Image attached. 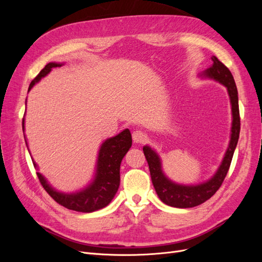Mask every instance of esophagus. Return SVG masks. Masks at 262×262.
<instances>
[{"instance_id": "esophagus-1", "label": "esophagus", "mask_w": 262, "mask_h": 262, "mask_svg": "<svg viewBox=\"0 0 262 262\" xmlns=\"http://www.w3.org/2000/svg\"><path fill=\"white\" fill-rule=\"evenodd\" d=\"M132 139H133L134 143H143V142L147 139V137L144 132H142L140 130H136L132 133Z\"/></svg>"}]
</instances>
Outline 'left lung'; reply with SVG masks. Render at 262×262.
Here are the masks:
<instances>
[{"label":"left lung","instance_id":"left-lung-1","mask_svg":"<svg viewBox=\"0 0 262 262\" xmlns=\"http://www.w3.org/2000/svg\"><path fill=\"white\" fill-rule=\"evenodd\" d=\"M213 64L200 74L201 77L211 78L224 85L227 90L229 100L232 106V129H231V140H229L228 147L225 152L220 167L213 177L199 185H180L171 181L165 175L162 168L161 157L155 150L148 146H143V152L148 164L150 178H152L153 186L158 198L167 205L173 208H193L207 200L215 193L221 187L222 182L224 181L226 173L231 166L232 158L235 152V148L238 142L239 131H241V118H239V107H238V92L234 81V77L223 63L216 57H212Z\"/></svg>","mask_w":262,"mask_h":262}]
</instances>
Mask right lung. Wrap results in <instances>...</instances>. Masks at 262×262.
Returning <instances> with one entry per match:
<instances>
[{
  "instance_id": "right-lung-1",
  "label": "right lung",
  "mask_w": 262,
  "mask_h": 262,
  "mask_svg": "<svg viewBox=\"0 0 262 262\" xmlns=\"http://www.w3.org/2000/svg\"><path fill=\"white\" fill-rule=\"evenodd\" d=\"M62 66L63 63H48L40 71V73L31 81L28 92L42 77L48 75L52 69ZM23 131H25V118L23 119ZM24 138H25L26 145L28 146L25 134H24ZM131 145L132 138L129 129H124L120 133H118L117 136L102 142L98 150L96 170H95L93 180L91 181V184L76 192L66 193L58 191V190L52 188L51 185H49L48 180L40 172H37V176L40 180V184L52 199L64 208L83 213L97 211L107 207L116 195L119 185H120V164ZM33 163L35 168H37V164L34 160Z\"/></svg>"
}]
</instances>
